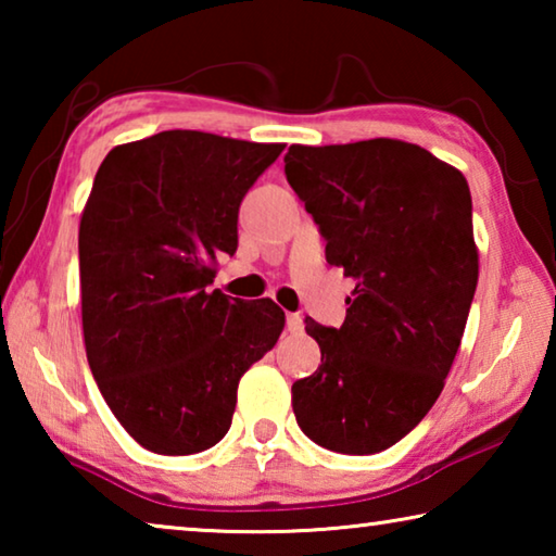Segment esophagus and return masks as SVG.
<instances>
[{
  "instance_id": "obj_1",
  "label": "esophagus",
  "mask_w": 556,
  "mask_h": 556,
  "mask_svg": "<svg viewBox=\"0 0 556 556\" xmlns=\"http://www.w3.org/2000/svg\"><path fill=\"white\" fill-rule=\"evenodd\" d=\"M287 331L289 333H301L304 331V318L299 314H287Z\"/></svg>"
}]
</instances>
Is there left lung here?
<instances>
[{"label": "left lung", "mask_w": 556, "mask_h": 556, "mask_svg": "<svg viewBox=\"0 0 556 556\" xmlns=\"http://www.w3.org/2000/svg\"><path fill=\"white\" fill-rule=\"evenodd\" d=\"M285 174L326 262L355 281L341 328L306 318L321 365L291 384L296 425L338 454H378L434 407L460 345L478 285L468 184L400 139L291 144Z\"/></svg>", "instance_id": "1"}]
</instances>
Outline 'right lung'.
Masks as SVG:
<instances>
[{
    "mask_svg": "<svg viewBox=\"0 0 556 556\" xmlns=\"http://www.w3.org/2000/svg\"><path fill=\"white\" fill-rule=\"evenodd\" d=\"M281 149L168 129L112 149L92 181L78 232L88 365L154 454L218 444L240 378L285 328L275 301L208 289L215 255L238 250L244 193Z\"/></svg>",
    "mask_w": 556,
    "mask_h": 556,
    "instance_id": "add662e5",
    "label": "right lung"
}]
</instances>
